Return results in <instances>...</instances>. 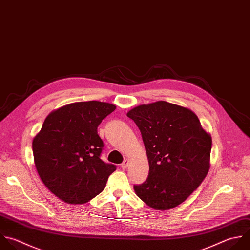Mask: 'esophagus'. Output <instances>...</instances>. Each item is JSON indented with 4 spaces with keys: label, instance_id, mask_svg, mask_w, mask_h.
Segmentation results:
<instances>
[{
    "label": "esophagus",
    "instance_id": "34e87169",
    "mask_svg": "<svg viewBox=\"0 0 250 250\" xmlns=\"http://www.w3.org/2000/svg\"><path fill=\"white\" fill-rule=\"evenodd\" d=\"M128 165H129V160H128V159H125V160L122 162L121 167H122V169H126V168L128 167Z\"/></svg>",
    "mask_w": 250,
    "mask_h": 250
}]
</instances>
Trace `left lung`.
I'll list each match as a JSON object with an SVG mask.
<instances>
[{
  "label": "left lung",
  "instance_id": "8db88e82",
  "mask_svg": "<svg viewBox=\"0 0 250 250\" xmlns=\"http://www.w3.org/2000/svg\"><path fill=\"white\" fill-rule=\"evenodd\" d=\"M127 116L141 131L149 164L147 179L134 186L137 195L156 210L176 207L209 171L210 134L190 109L163 101L136 106Z\"/></svg>",
  "mask_w": 250,
  "mask_h": 250
}]
</instances>
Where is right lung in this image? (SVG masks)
Wrapping results in <instances>:
<instances>
[{
    "mask_svg": "<svg viewBox=\"0 0 250 250\" xmlns=\"http://www.w3.org/2000/svg\"><path fill=\"white\" fill-rule=\"evenodd\" d=\"M116 106L97 101L51 112L32 143L35 166L45 186L69 204L88 202L105 188L116 166L101 159L104 144L98 127Z\"/></svg>",
    "mask_w": 250,
    "mask_h": 250,
    "instance_id": "1",
    "label": "right lung"
}]
</instances>
